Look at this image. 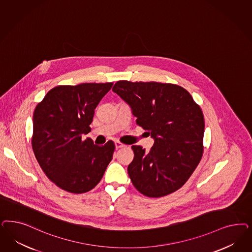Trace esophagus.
I'll use <instances>...</instances> for the list:
<instances>
[{
    "mask_svg": "<svg viewBox=\"0 0 252 252\" xmlns=\"http://www.w3.org/2000/svg\"><path fill=\"white\" fill-rule=\"evenodd\" d=\"M125 145H123L122 144L121 142H119V141H116L115 142V147H116V149H119V148H122V147H124Z\"/></svg>",
    "mask_w": 252,
    "mask_h": 252,
    "instance_id": "34e87169",
    "label": "esophagus"
}]
</instances>
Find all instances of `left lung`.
<instances>
[{
    "mask_svg": "<svg viewBox=\"0 0 252 252\" xmlns=\"http://www.w3.org/2000/svg\"><path fill=\"white\" fill-rule=\"evenodd\" d=\"M128 104L136 123L154 139L146 153L132 146L128 173L143 195L160 197L183 187L203 154L204 116L183 87L159 82L118 81L112 89Z\"/></svg>",
    "mask_w": 252,
    "mask_h": 252,
    "instance_id": "1",
    "label": "left lung"
}]
</instances>
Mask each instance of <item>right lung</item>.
Segmentation results:
<instances>
[{
	"mask_svg": "<svg viewBox=\"0 0 252 252\" xmlns=\"http://www.w3.org/2000/svg\"><path fill=\"white\" fill-rule=\"evenodd\" d=\"M113 83H81L50 90L33 113L32 149L41 170L61 189L81 194L96 187L113 157L115 145L82 141L94 109Z\"/></svg>",
	"mask_w": 252,
	"mask_h": 252,
	"instance_id": "1",
	"label": "right lung"
}]
</instances>
